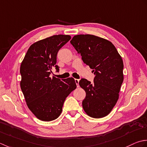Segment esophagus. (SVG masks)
Returning a JSON list of instances; mask_svg holds the SVG:
<instances>
[{
	"label": "esophagus",
	"instance_id": "1",
	"mask_svg": "<svg viewBox=\"0 0 147 147\" xmlns=\"http://www.w3.org/2000/svg\"><path fill=\"white\" fill-rule=\"evenodd\" d=\"M75 81H76V84H77V88H79V79H75Z\"/></svg>",
	"mask_w": 147,
	"mask_h": 147
}]
</instances>
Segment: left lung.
<instances>
[{
    "label": "left lung",
    "mask_w": 147,
    "mask_h": 147,
    "mask_svg": "<svg viewBox=\"0 0 147 147\" xmlns=\"http://www.w3.org/2000/svg\"><path fill=\"white\" fill-rule=\"evenodd\" d=\"M70 44L95 76L93 83L86 79L79 81L86 93L83 109L91 117H105L117 101L123 82L121 56L111 42L93 35H75Z\"/></svg>",
    "instance_id": "1"
}]
</instances>
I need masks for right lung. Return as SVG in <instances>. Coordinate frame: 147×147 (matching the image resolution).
I'll list each match as a JSON object with an SVG mask.
<instances>
[{"instance_id": "1", "label": "right lung", "mask_w": 147, "mask_h": 147, "mask_svg": "<svg viewBox=\"0 0 147 147\" xmlns=\"http://www.w3.org/2000/svg\"><path fill=\"white\" fill-rule=\"evenodd\" d=\"M71 37L56 35L36 42L29 47L21 64L20 86L27 106L39 120L51 121L61 114L64 101L77 88L74 78L60 79L52 70L59 71L58 51Z\"/></svg>"}]
</instances>
